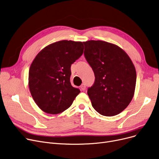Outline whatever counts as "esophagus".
<instances>
[{
	"mask_svg": "<svg viewBox=\"0 0 159 159\" xmlns=\"http://www.w3.org/2000/svg\"><path fill=\"white\" fill-rule=\"evenodd\" d=\"M80 89H82V91H84V90H85V89H86V85H85V84H84V83H82L81 85H80Z\"/></svg>",
	"mask_w": 159,
	"mask_h": 159,
	"instance_id": "obj_1",
	"label": "esophagus"
}]
</instances>
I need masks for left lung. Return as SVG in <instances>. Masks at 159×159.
Returning a JSON list of instances; mask_svg holds the SVG:
<instances>
[{
  "mask_svg": "<svg viewBox=\"0 0 159 159\" xmlns=\"http://www.w3.org/2000/svg\"><path fill=\"white\" fill-rule=\"evenodd\" d=\"M83 43L84 57L95 77L87 92L92 107L102 116L121 113L134 93L136 73L133 61L116 45L100 40Z\"/></svg>",
  "mask_w": 159,
  "mask_h": 159,
  "instance_id": "1",
  "label": "left lung"
}]
</instances>
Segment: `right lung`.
Wrapping results in <instances>:
<instances>
[{
	"label": "right lung",
	"instance_id": "add662e5",
	"mask_svg": "<svg viewBox=\"0 0 159 159\" xmlns=\"http://www.w3.org/2000/svg\"><path fill=\"white\" fill-rule=\"evenodd\" d=\"M83 51L81 41L62 40L45 47L33 60L29 73V89L43 112L51 114L64 112L80 92L70 82L71 66Z\"/></svg>",
	"mask_w": 159,
	"mask_h": 159
}]
</instances>
